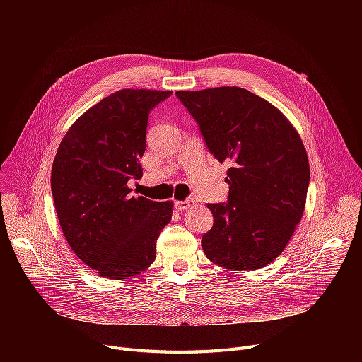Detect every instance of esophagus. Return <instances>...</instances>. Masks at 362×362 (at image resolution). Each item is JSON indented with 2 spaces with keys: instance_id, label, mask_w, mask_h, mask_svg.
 Masks as SVG:
<instances>
[{
  "instance_id": "esophagus-1",
  "label": "esophagus",
  "mask_w": 362,
  "mask_h": 362,
  "mask_svg": "<svg viewBox=\"0 0 362 362\" xmlns=\"http://www.w3.org/2000/svg\"><path fill=\"white\" fill-rule=\"evenodd\" d=\"M192 205H194V201H192V199H185V201H176V202H175L176 210H179V211L187 210V208L192 206Z\"/></svg>"
}]
</instances>
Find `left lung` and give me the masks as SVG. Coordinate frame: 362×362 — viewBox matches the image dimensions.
Masks as SVG:
<instances>
[{"mask_svg": "<svg viewBox=\"0 0 362 362\" xmlns=\"http://www.w3.org/2000/svg\"><path fill=\"white\" fill-rule=\"evenodd\" d=\"M218 163H227V204H208L202 250L227 270H258L289 243L305 210L310 163L284 114L248 89L177 90Z\"/></svg>", "mask_w": 362, "mask_h": 362, "instance_id": "left-lung-1", "label": "left lung"}]
</instances>
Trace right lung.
I'll return each instance as SVG.
<instances>
[{"instance_id":"1","label":"right lung","mask_w":362,"mask_h":362,"mask_svg":"<svg viewBox=\"0 0 362 362\" xmlns=\"http://www.w3.org/2000/svg\"><path fill=\"white\" fill-rule=\"evenodd\" d=\"M171 90L120 89L86 110L57 149L51 192L73 252L101 277L136 276L156 259L173 201L129 197L142 177L148 114Z\"/></svg>"}]
</instances>
